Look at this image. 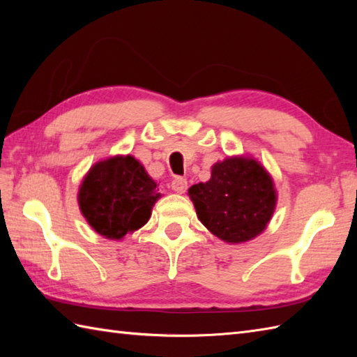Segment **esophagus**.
Returning a JSON list of instances; mask_svg holds the SVG:
<instances>
[{
	"mask_svg": "<svg viewBox=\"0 0 357 357\" xmlns=\"http://www.w3.org/2000/svg\"><path fill=\"white\" fill-rule=\"evenodd\" d=\"M172 190L176 192V193H184L187 190V179L174 178L172 181Z\"/></svg>",
	"mask_w": 357,
	"mask_h": 357,
	"instance_id": "esophagus-1",
	"label": "esophagus"
}]
</instances>
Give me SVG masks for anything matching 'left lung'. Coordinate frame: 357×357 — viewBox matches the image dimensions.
<instances>
[{
  "instance_id": "left-lung-1",
  "label": "left lung",
  "mask_w": 357,
  "mask_h": 357,
  "mask_svg": "<svg viewBox=\"0 0 357 357\" xmlns=\"http://www.w3.org/2000/svg\"><path fill=\"white\" fill-rule=\"evenodd\" d=\"M188 196L199 221L227 244H242L261 234L278 202L271 174L244 155L213 164L211 178L192 185Z\"/></svg>"
}]
</instances>
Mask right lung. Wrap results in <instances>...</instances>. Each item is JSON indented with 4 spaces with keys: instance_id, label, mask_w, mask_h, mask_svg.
I'll use <instances>...</instances> for the list:
<instances>
[{
    "instance_id": "add662e5",
    "label": "right lung",
    "mask_w": 357,
    "mask_h": 357,
    "mask_svg": "<svg viewBox=\"0 0 357 357\" xmlns=\"http://www.w3.org/2000/svg\"><path fill=\"white\" fill-rule=\"evenodd\" d=\"M159 198L158 184L132 155L98 161L78 190V206L87 224L112 241H121L146 225Z\"/></svg>"
}]
</instances>
